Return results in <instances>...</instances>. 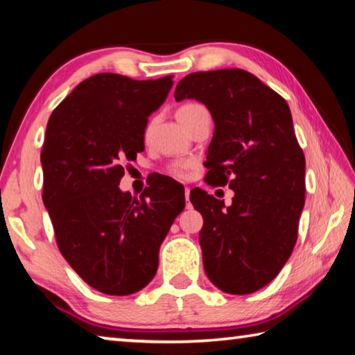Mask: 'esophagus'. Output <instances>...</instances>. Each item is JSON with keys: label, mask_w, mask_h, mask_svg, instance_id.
I'll return each instance as SVG.
<instances>
[{"label": "esophagus", "mask_w": 355, "mask_h": 355, "mask_svg": "<svg viewBox=\"0 0 355 355\" xmlns=\"http://www.w3.org/2000/svg\"><path fill=\"white\" fill-rule=\"evenodd\" d=\"M189 194H191V189L184 188V199H186V203H188V207H189Z\"/></svg>", "instance_id": "esophagus-1"}]
</instances>
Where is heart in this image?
Instances as JSON below:
<instances>
[{"instance_id":"heart-1","label":"heart","mask_w":355,"mask_h":355,"mask_svg":"<svg viewBox=\"0 0 355 355\" xmlns=\"http://www.w3.org/2000/svg\"><path fill=\"white\" fill-rule=\"evenodd\" d=\"M202 110H205V107L200 106V105H197V103H184V105H182V106L178 107V111H177V119H178V122L183 125V123L186 122V120H188L189 117L194 116L196 112L202 111ZM186 167H188V164H183V163L175 164V166H173L172 172L175 173V175H184Z\"/></svg>"}]
</instances>
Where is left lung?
Wrapping results in <instances>:
<instances>
[{
	"instance_id": "1",
	"label": "left lung",
	"mask_w": 355,
	"mask_h": 355,
	"mask_svg": "<svg viewBox=\"0 0 355 355\" xmlns=\"http://www.w3.org/2000/svg\"><path fill=\"white\" fill-rule=\"evenodd\" d=\"M173 97L207 106L214 122L207 180L235 191L230 207L205 191H191L203 218V268L220 291L255 293L290 258L305 203V158L290 107L241 69L191 73Z\"/></svg>"
}]
</instances>
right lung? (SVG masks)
Returning <instances> with one entry per match:
<instances>
[{
	"mask_svg": "<svg viewBox=\"0 0 355 355\" xmlns=\"http://www.w3.org/2000/svg\"><path fill=\"white\" fill-rule=\"evenodd\" d=\"M173 86L98 73L53 111L44 150V205L58 248L80 277L111 296L137 293L155 277L159 245L184 208L177 184L150 186L141 199L119 188L125 159L144 150V133Z\"/></svg>",
	"mask_w": 355,
	"mask_h": 355,
	"instance_id": "add662e5",
	"label": "right lung"
}]
</instances>
